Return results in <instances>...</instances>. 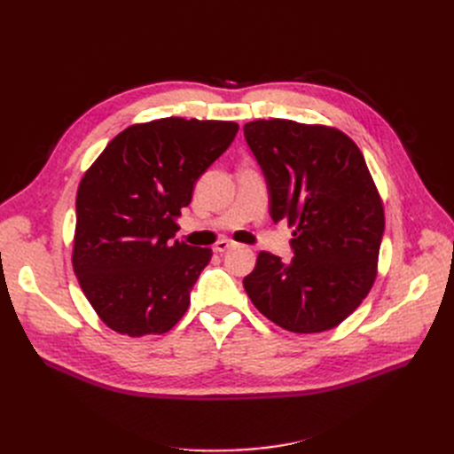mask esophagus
<instances>
[{
  "mask_svg": "<svg viewBox=\"0 0 454 454\" xmlns=\"http://www.w3.org/2000/svg\"><path fill=\"white\" fill-rule=\"evenodd\" d=\"M235 242L232 240H227V239H223V240H217L215 242V252H219V254H223V252H227V250H231V248H235Z\"/></svg>",
  "mask_w": 454,
  "mask_h": 454,
  "instance_id": "obj_1",
  "label": "esophagus"
}]
</instances>
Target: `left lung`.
I'll use <instances>...</instances> for the list:
<instances>
[{
  "label": "left lung",
  "instance_id": "1",
  "mask_svg": "<svg viewBox=\"0 0 454 454\" xmlns=\"http://www.w3.org/2000/svg\"><path fill=\"white\" fill-rule=\"evenodd\" d=\"M244 136L263 168L270 217L294 227L292 261L259 252L246 294L292 333L337 327L377 278L384 206L360 147L327 125L257 119Z\"/></svg>",
  "mask_w": 454,
  "mask_h": 454
}]
</instances>
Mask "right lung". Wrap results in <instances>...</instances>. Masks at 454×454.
<instances>
[{
  "mask_svg": "<svg viewBox=\"0 0 454 454\" xmlns=\"http://www.w3.org/2000/svg\"><path fill=\"white\" fill-rule=\"evenodd\" d=\"M237 132L232 121L136 122L85 172L72 265L90 307L114 332L162 335L184 318L212 250L172 237L199 176Z\"/></svg>",
  "mask_w": 454,
  "mask_h": 454,
  "instance_id": "right-lung-1",
  "label": "right lung"
}]
</instances>
